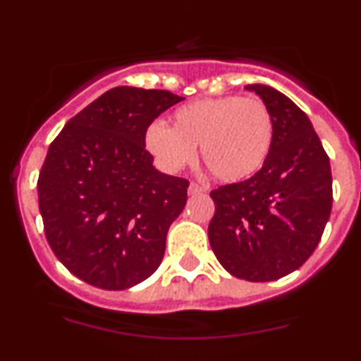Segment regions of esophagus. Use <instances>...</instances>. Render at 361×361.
I'll use <instances>...</instances> for the list:
<instances>
[{
  "instance_id": "esophagus-1",
  "label": "esophagus",
  "mask_w": 361,
  "mask_h": 361,
  "mask_svg": "<svg viewBox=\"0 0 361 361\" xmlns=\"http://www.w3.org/2000/svg\"><path fill=\"white\" fill-rule=\"evenodd\" d=\"M202 192H206V187H204V185L195 183V181H192V183L188 185V194H190V195L202 194Z\"/></svg>"
}]
</instances>
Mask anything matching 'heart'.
Masks as SVG:
<instances>
[{"label": "heart", "instance_id": "heart-1", "mask_svg": "<svg viewBox=\"0 0 361 361\" xmlns=\"http://www.w3.org/2000/svg\"><path fill=\"white\" fill-rule=\"evenodd\" d=\"M274 143V118L260 97H206L183 104L169 127L150 123L145 147L162 169H181L199 147L201 162L216 180L235 183L262 169Z\"/></svg>", "mask_w": 361, "mask_h": 361}]
</instances>
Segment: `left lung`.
Here are the masks:
<instances>
[{"label": "left lung", "mask_w": 361, "mask_h": 361, "mask_svg": "<svg viewBox=\"0 0 361 361\" xmlns=\"http://www.w3.org/2000/svg\"><path fill=\"white\" fill-rule=\"evenodd\" d=\"M274 118V143L262 169L211 192L207 227L218 262L246 281H274L312 255L332 211L330 159L311 120L285 94L246 87Z\"/></svg>", "instance_id": "obj_1"}]
</instances>
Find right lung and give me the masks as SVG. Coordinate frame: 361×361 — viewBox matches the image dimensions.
<instances>
[{
	"label": "right lung",
	"mask_w": 361,
	"mask_h": 361,
	"mask_svg": "<svg viewBox=\"0 0 361 361\" xmlns=\"http://www.w3.org/2000/svg\"><path fill=\"white\" fill-rule=\"evenodd\" d=\"M169 90L115 87L68 120L38 176L43 231L71 274L126 290L154 274L188 180L159 173L145 130L173 104Z\"/></svg>",
	"instance_id": "1"
}]
</instances>
